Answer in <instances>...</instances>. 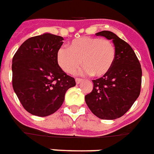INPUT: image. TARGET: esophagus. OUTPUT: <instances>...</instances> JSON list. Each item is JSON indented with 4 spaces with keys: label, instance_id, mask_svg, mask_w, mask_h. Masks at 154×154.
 <instances>
[{
    "label": "esophagus",
    "instance_id": "1",
    "mask_svg": "<svg viewBox=\"0 0 154 154\" xmlns=\"http://www.w3.org/2000/svg\"><path fill=\"white\" fill-rule=\"evenodd\" d=\"M82 81H83V79H78V78H77V79H75V82H76V84H77V85L80 84V83L82 82Z\"/></svg>",
    "mask_w": 154,
    "mask_h": 154
}]
</instances>
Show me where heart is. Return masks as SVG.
I'll use <instances>...</instances> for the list:
<instances>
[{"label":"heart","mask_w":154,"mask_h":154,"mask_svg":"<svg viewBox=\"0 0 154 154\" xmlns=\"http://www.w3.org/2000/svg\"><path fill=\"white\" fill-rule=\"evenodd\" d=\"M115 55L116 50L110 40L84 36L72 40L69 48L59 49L57 62L68 74L74 73L82 63L85 66L79 70L80 74H92L94 76L101 77L111 69Z\"/></svg>","instance_id":"obj_1"}]
</instances>
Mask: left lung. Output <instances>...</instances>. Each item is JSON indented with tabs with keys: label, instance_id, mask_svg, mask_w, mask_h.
Masks as SVG:
<instances>
[{
	"label": "left lung",
	"instance_id": "1",
	"mask_svg": "<svg viewBox=\"0 0 154 154\" xmlns=\"http://www.w3.org/2000/svg\"><path fill=\"white\" fill-rule=\"evenodd\" d=\"M111 40L116 50L115 60L109 72L92 80V92L85 96L86 104L101 119H116L123 116L140 94L142 69L132 47L111 31L95 34Z\"/></svg>",
	"mask_w": 154,
	"mask_h": 154
}]
</instances>
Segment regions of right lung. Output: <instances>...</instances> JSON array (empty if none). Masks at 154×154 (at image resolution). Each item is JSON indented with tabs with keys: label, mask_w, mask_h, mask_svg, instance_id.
Masks as SVG:
<instances>
[{
	"label": "right lung",
	"mask_w": 154,
	"mask_h": 154,
	"mask_svg": "<svg viewBox=\"0 0 154 154\" xmlns=\"http://www.w3.org/2000/svg\"><path fill=\"white\" fill-rule=\"evenodd\" d=\"M63 37L44 33L26 40L12 59V85L24 109L45 117L57 111L66 91L75 86L58 65L57 52Z\"/></svg>",
	"instance_id": "add662e5"
}]
</instances>
